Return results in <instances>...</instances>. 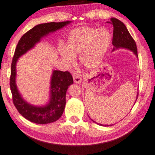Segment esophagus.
Masks as SVG:
<instances>
[{"label":"esophagus","mask_w":155,"mask_h":155,"mask_svg":"<svg viewBox=\"0 0 155 155\" xmlns=\"http://www.w3.org/2000/svg\"><path fill=\"white\" fill-rule=\"evenodd\" d=\"M73 78L74 81L76 84H81V78L79 77V75L77 74H74Z\"/></svg>","instance_id":"1"}]
</instances>
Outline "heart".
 I'll list each match as a JSON object with an SVG mask.
<instances>
[{
    "label": "heart",
    "instance_id": "obj_1",
    "mask_svg": "<svg viewBox=\"0 0 155 155\" xmlns=\"http://www.w3.org/2000/svg\"><path fill=\"white\" fill-rule=\"evenodd\" d=\"M112 38V34L105 28H77L69 34L65 47L60 45L59 54L67 64H72L74 57L81 54L79 61L84 68H95L105 56Z\"/></svg>",
    "mask_w": 155,
    "mask_h": 155
}]
</instances>
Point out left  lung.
I'll use <instances>...</instances> for the list:
<instances>
[{
  "instance_id": "8db88e82",
  "label": "left lung",
  "mask_w": 155,
  "mask_h": 155,
  "mask_svg": "<svg viewBox=\"0 0 155 155\" xmlns=\"http://www.w3.org/2000/svg\"><path fill=\"white\" fill-rule=\"evenodd\" d=\"M107 23L112 24L114 27V30H113V38H112V45H114L112 51H115L117 50L124 48L129 50L133 53L134 54L135 56L138 59V51H137V46L136 42L130 36L129 32H128L127 28L125 25L119 20L118 19L112 17L111 18L110 21H107ZM138 98V93H137V96L136 99V102ZM135 102V103H136ZM134 103V104H135ZM92 120V119H91ZM93 122L96 123V122L92 120ZM98 125L102 126H109L112 125H102L101 124H98Z\"/></svg>"
}]
</instances>
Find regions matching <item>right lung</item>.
Segmentation results:
<instances>
[{
	"label": "right lung",
	"instance_id": "obj_1",
	"mask_svg": "<svg viewBox=\"0 0 155 155\" xmlns=\"http://www.w3.org/2000/svg\"><path fill=\"white\" fill-rule=\"evenodd\" d=\"M71 21L50 22L35 26L21 36L17 43L11 65L10 86L13 103L18 112L27 120L38 124L53 123L62 117L66 104V93L73 84L72 76L69 71L53 70L50 84L49 100L43 105L30 104L21 96L16 83L17 62L19 58L34 48L41 39L69 25Z\"/></svg>",
	"mask_w": 155,
	"mask_h": 155
}]
</instances>
